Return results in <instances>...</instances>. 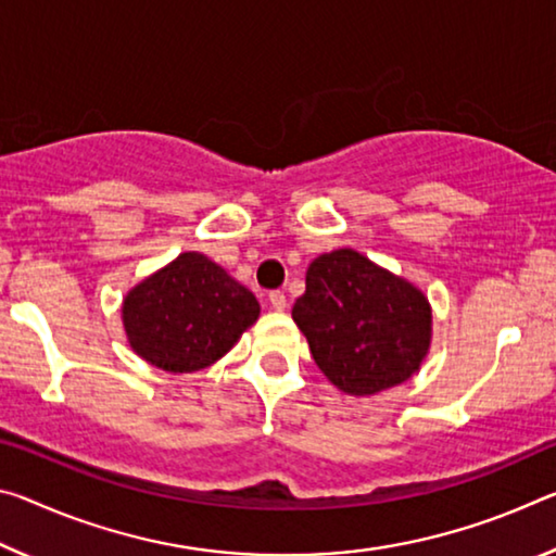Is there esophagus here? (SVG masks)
Listing matches in <instances>:
<instances>
[{"label":"esophagus","mask_w":556,"mask_h":556,"mask_svg":"<svg viewBox=\"0 0 556 556\" xmlns=\"http://www.w3.org/2000/svg\"><path fill=\"white\" fill-rule=\"evenodd\" d=\"M269 304H271V309H275V312H285L287 309L285 292H271L269 294Z\"/></svg>","instance_id":"34e87169"}]
</instances>
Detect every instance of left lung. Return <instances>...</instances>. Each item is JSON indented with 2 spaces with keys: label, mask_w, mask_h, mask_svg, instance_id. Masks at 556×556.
<instances>
[{
  "label": "left lung",
  "mask_w": 556,
  "mask_h": 556,
  "mask_svg": "<svg viewBox=\"0 0 556 556\" xmlns=\"http://www.w3.org/2000/svg\"><path fill=\"white\" fill-rule=\"evenodd\" d=\"M292 319L321 374L349 395L405 383L433 341V309L422 289L351 247L309 264Z\"/></svg>",
  "instance_id": "left-lung-1"
}]
</instances>
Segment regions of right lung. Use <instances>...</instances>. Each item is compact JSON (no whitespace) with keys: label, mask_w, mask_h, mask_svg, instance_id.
Segmentation results:
<instances>
[{"label":"right lung","mask_w":556,"mask_h":556,"mask_svg":"<svg viewBox=\"0 0 556 556\" xmlns=\"http://www.w3.org/2000/svg\"><path fill=\"white\" fill-rule=\"evenodd\" d=\"M260 319V302L207 254L182 252L123 296L128 346L167 374H192L223 358Z\"/></svg>","instance_id":"add662e5"}]
</instances>
